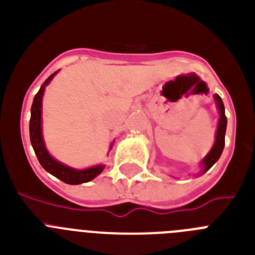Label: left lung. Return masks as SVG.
<instances>
[{
  "label": "left lung",
  "instance_id": "1",
  "mask_svg": "<svg viewBox=\"0 0 255 255\" xmlns=\"http://www.w3.org/2000/svg\"><path fill=\"white\" fill-rule=\"evenodd\" d=\"M215 101L216 106H217L218 114H220V119H218V126H217V131H216V140L212 149L209 150L208 154L202 159L200 162V166H202V172L200 175L206 173L209 168L218 161V158L222 154V150H224L225 147V134H226V126H227V119L226 115H225V106L221 97L218 94H215Z\"/></svg>",
  "mask_w": 255,
  "mask_h": 255
}]
</instances>
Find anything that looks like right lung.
I'll use <instances>...</instances> for the list:
<instances>
[{
  "instance_id": "right-lung-1",
  "label": "right lung",
  "mask_w": 255,
  "mask_h": 255,
  "mask_svg": "<svg viewBox=\"0 0 255 255\" xmlns=\"http://www.w3.org/2000/svg\"><path fill=\"white\" fill-rule=\"evenodd\" d=\"M57 73L58 71H56L47 79L43 85L40 87L39 91H38V93L35 94L34 100H33V105H31L30 110V124H29L31 147L34 149L39 163L42 164V167L47 172L60 179L61 181L70 184V185H79V184H83V182L91 181L94 177L98 176L105 168V164H98V166H93V167L78 170V168L69 167L66 164L61 163L60 161L53 158L47 150L46 143H44L43 139V132H42V100H43L44 89ZM112 145H114V143L110 145V150H111Z\"/></svg>"
}]
</instances>
